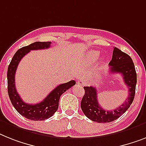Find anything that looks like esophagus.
I'll return each instance as SVG.
<instances>
[{"instance_id":"1","label":"esophagus","mask_w":146,"mask_h":146,"mask_svg":"<svg viewBox=\"0 0 146 146\" xmlns=\"http://www.w3.org/2000/svg\"><path fill=\"white\" fill-rule=\"evenodd\" d=\"M77 84H78V86H84L85 84H86V80H85V78H80V79L78 80L77 82Z\"/></svg>"}]
</instances>
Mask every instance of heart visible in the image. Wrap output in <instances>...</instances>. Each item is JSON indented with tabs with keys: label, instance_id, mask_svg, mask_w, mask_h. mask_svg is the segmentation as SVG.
Here are the masks:
<instances>
[{
	"label": "heart",
	"instance_id": "heart-1",
	"mask_svg": "<svg viewBox=\"0 0 146 146\" xmlns=\"http://www.w3.org/2000/svg\"><path fill=\"white\" fill-rule=\"evenodd\" d=\"M99 56V53L98 51H92V52H90L89 54V59H90V61H95L96 60H97V58Z\"/></svg>",
	"mask_w": 146,
	"mask_h": 146
}]
</instances>
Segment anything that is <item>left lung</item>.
I'll use <instances>...</instances> for the list:
<instances>
[{
    "label": "left lung",
    "instance_id": "obj_1",
    "mask_svg": "<svg viewBox=\"0 0 146 146\" xmlns=\"http://www.w3.org/2000/svg\"><path fill=\"white\" fill-rule=\"evenodd\" d=\"M109 66L110 74L116 73L122 75L124 82L128 88V96L125 102L116 109L105 110L98 102L96 87L84 86L85 93L80 102L82 111L86 117L99 123L110 122L120 117L130 108L135 96L137 73L131 56L115 47Z\"/></svg>",
    "mask_w": 146,
    "mask_h": 146
}]
</instances>
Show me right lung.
<instances>
[{"mask_svg":"<svg viewBox=\"0 0 146 146\" xmlns=\"http://www.w3.org/2000/svg\"><path fill=\"white\" fill-rule=\"evenodd\" d=\"M50 42H36L23 47L16 51L7 70V90L11 103L19 113L24 117L33 121H42L51 117L57 110L59 100L62 93L75 85L74 80H71L66 84H60L48 95L42 102L35 104H30L24 102L17 92L15 84V75L17 67L21 59L32 50L49 48Z\"/></svg>","mask_w":146,"mask_h":146,"instance_id":"add662e5","label":"right lung"}]
</instances>
